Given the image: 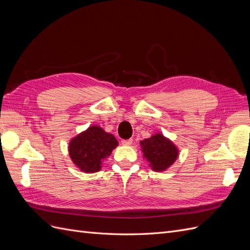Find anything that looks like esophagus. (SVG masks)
<instances>
[{
    "instance_id": "34e87169",
    "label": "esophagus",
    "mask_w": 250,
    "mask_h": 250,
    "mask_svg": "<svg viewBox=\"0 0 250 250\" xmlns=\"http://www.w3.org/2000/svg\"><path fill=\"white\" fill-rule=\"evenodd\" d=\"M121 143H122L123 145H125V146H129V145H131V144H132V140L131 139H129V140H122V141H121Z\"/></svg>"
}]
</instances>
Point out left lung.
Wrapping results in <instances>:
<instances>
[{
	"label": "left lung",
	"instance_id": "obj_1",
	"mask_svg": "<svg viewBox=\"0 0 250 250\" xmlns=\"http://www.w3.org/2000/svg\"><path fill=\"white\" fill-rule=\"evenodd\" d=\"M141 146L144 157L154 171L168 169L178 156L176 146L161 133H156L151 138L142 141Z\"/></svg>",
	"mask_w": 250,
	"mask_h": 250
}]
</instances>
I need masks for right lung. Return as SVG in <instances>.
<instances>
[{"label":"right lung","instance_id":"right-lung-1","mask_svg":"<svg viewBox=\"0 0 250 250\" xmlns=\"http://www.w3.org/2000/svg\"><path fill=\"white\" fill-rule=\"evenodd\" d=\"M118 146L112 134L99 126H92L71 140L69 153L73 163L86 173L98 172L105 157Z\"/></svg>","mask_w":250,"mask_h":250}]
</instances>
